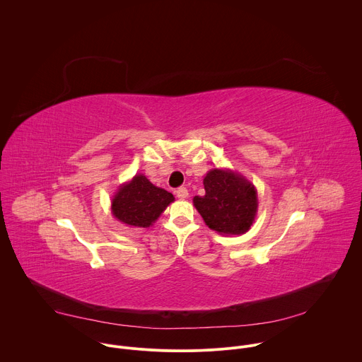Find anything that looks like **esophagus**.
Segmentation results:
<instances>
[{
    "mask_svg": "<svg viewBox=\"0 0 362 362\" xmlns=\"http://www.w3.org/2000/svg\"><path fill=\"white\" fill-rule=\"evenodd\" d=\"M175 195H177V198H180V199H185V198H188V189H187L185 187H180V188L175 191Z\"/></svg>",
    "mask_w": 362,
    "mask_h": 362,
    "instance_id": "34e87169",
    "label": "esophagus"
}]
</instances>
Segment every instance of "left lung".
Here are the masks:
<instances>
[{
  "label": "left lung",
  "instance_id": "8db88e82",
  "mask_svg": "<svg viewBox=\"0 0 362 362\" xmlns=\"http://www.w3.org/2000/svg\"><path fill=\"white\" fill-rule=\"evenodd\" d=\"M205 195L195 197L194 205L205 223L223 235L245 233L257 214L254 185L230 170L214 168L204 178Z\"/></svg>",
  "mask_w": 362,
  "mask_h": 362
}]
</instances>
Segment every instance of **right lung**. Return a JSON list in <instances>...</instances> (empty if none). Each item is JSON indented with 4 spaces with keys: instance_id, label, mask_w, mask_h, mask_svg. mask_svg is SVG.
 Wrapping results in <instances>:
<instances>
[{
    "instance_id": "1",
    "label": "right lung",
    "mask_w": 362,
    "mask_h": 362,
    "mask_svg": "<svg viewBox=\"0 0 362 362\" xmlns=\"http://www.w3.org/2000/svg\"><path fill=\"white\" fill-rule=\"evenodd\" d=\"M173 201V194L139 174L118 189L112 199V215L127 226L148 228Z\"/></svg>"
}]
</instances>
